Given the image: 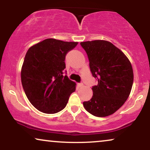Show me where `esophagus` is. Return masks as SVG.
Wrapping results in <instances>:
<instances>
[{
	"mask_svg": "<svg viewBox=\"0 0 150 150\" xmlns=\"http://www.w3.org/2000/svg\"><path fill=\"white\" fill-rule=\"evenodd\" d=\"M78 86H79V87H83V84L82 83H79V84H78Z\"/></svg>",
	"mask_w": 150,
	"mask_h": 150,
	"instance_id": "34e87169",
	"label": "esophagus"
}]
</instances>
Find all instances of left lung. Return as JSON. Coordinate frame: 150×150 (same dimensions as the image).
<instances>
[{"label": "left lung", "instance_id": "obj_1", "mask_svg": "<svg viewBox=\"0 0 150 150\" xmlns=\"http://www.w3.org/2000/svg\"><path fill=\"white\" fill-rule=\"evenodd\" d=\"M89 61L92 75L98 85L92 87L93 96L84 102L87 111L104 117L116 112L125 103L132 89L133 70L126 55L105 40L81 42Z\"/></svg>", "mask_w": 150, "mask_h": 150}]
</instances>
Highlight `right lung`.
Wrapping results in <instances>:
<instances>
[{"instance_id":"obj_1","label":"right lung","mask_w":150,"mask_h":150,"mask_svg":"<svg viewBox=\"0 0 150 150\" xmlns=\"http://www.w3.org/2000/svg\"><path fill=\"white\" fill-rule=\"evenodd\" d=\"M77 44L50 38L28 50L21 69L22 85L29 102L40 111H61L75 91L76 83L63 74L65 56Z\"/></svg>"}]
</instances>
